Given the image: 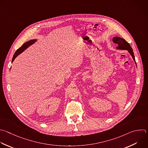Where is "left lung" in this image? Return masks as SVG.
Masks as SVG:
<instances>
[{
    "label": "left lung",
    "instance_id": "8db88e82",
    "mask_svg": "<svg viewBox=\"0 0 148 148\" xmlns=\"http://www.w3.org/2000/svg\"><path fill=\"white\" fill-rule=\"evenodd\" d=\"M113 42H114L118 45V46L116 47L117 49H120V50L128 51V52L131 55V56L132 57V59H134V60L135 62V56L134 55L132 49L130 45L125 39H124L123 38L118 37V36H115L113 38ZM135 64H136V62H135Z\"/></svg>",
    "mask_w": 148,
    "mask_h": 148
}]
</instances>
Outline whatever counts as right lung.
Returning a JSON list of instances; mask_svg holds the SVG:
<instances>
[{
  "instance_id": "obj_1",
  "label": "right lung",
  "mask_w": 148,
  "mask_h": 148,
  "mask_svg": "<svg viewBox=\"0 0 148 148\" xmlns=\"http://www.w3.org/2000/svg\"><path fill=\"white\" fill-rule=\"evenodd\" d=\"M37 40L36 39H32V40H30L27 42H25V43H24L21 47H20L19 49H18L16 51V52H15L13 57V59H12V62L13 63V62L14 60V59H16V58L19 55L20 53H21L23 52H24L25 49L28 47L29 46H31V45L34 44Z\"/></svg>"
}]
</instances>
